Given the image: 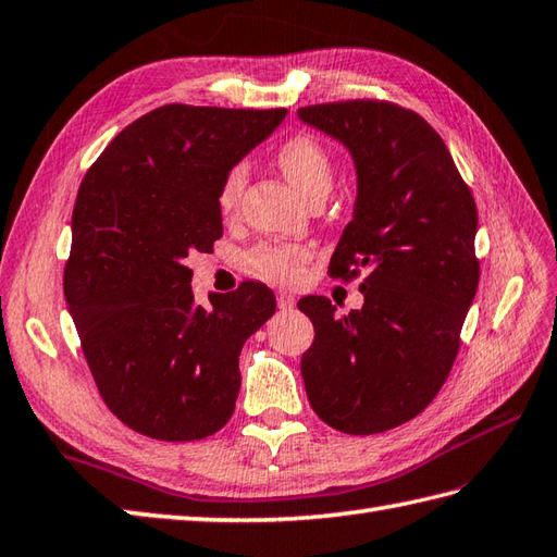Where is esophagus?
I'll return each mask as SVG.
<instances>
[{
	"label": "esophagus",
	"instance_id": "esophagus-1",
	"mask_svg": "<svg viewBox=\"0 0 557 557\" xmlns=\"http://www.w3.org/2000/svg\"><path fill=\"white\" fill-rule=\"evenodd\" d=\"M276 302H278V310H293V307H295V298L286 290L276 293Z\"/></svg>",
	"mask_w": 557,
	"mask_h": 557
}]
</instances>
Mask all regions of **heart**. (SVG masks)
Here are the masks:
<instances>
[{
	"label": "heart",
	"mask_w": 557,
	"mask_h": 557,
	"mask_svg": "<svg viewBox=\"0 0 557 557\" xmlns=\"http://www.w3.org/2000/svg\"><path fill=\"white\" fill-rule=\"evenodd\" d=\"M276 162L307 202L324 200L329 195L336 169H333L331 152L319 140L310 138V135H295V138L281 145ZM247 176H250V169H247L245 162H236L226 169L216 193L221 212L228 214L238 207L247 185ZM307 257H310V252L300 245L262 243L247 252V267L262 278L290 283L300 276V269L307 262Z\"/></svg>",
	"instance_id": "obj_1"
}]
</instances>
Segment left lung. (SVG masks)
<instances>
[{
  "instance_id": "obj_1",
  "label": "left lung",
  "mask_w": 557,
  "mask_h": 557,
  "mask_svg": "<svg viewBox=\"0 0 557 557\" xmlns=\"http://www.w3.org/2000/svg\"><path fill=\"white\" fill-rule=\"evenodd\" d=\"M298 116L352 154L355 212L329 274L364 271L362 310L336 317L321 295L298 302L314 324L307 398L343 434H381L422 412L450 374L479 286L476 205L446 143L410 109L350 100Z\"/></svg>"
}]
</instances>
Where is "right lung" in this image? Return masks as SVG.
I'll return each mask as SVG.
<instances>
[{
	"label": "right lung",
	"instance_id": "1",
	"mask_svg": "<svg viewBox=\"0 0 557 557\" xmlns=\"http://www.w3.org/2000/svg\"><path fill=\"white\" fill-rule=\"evenodd\" d=\"M286 109L164 104L133 121L85 174L71 216L64 295L102 400L157 441L224 426L243 343L276 312L264 283L195 305L190 252L221 238L219 183Z\"/></svg>",
	"mask_w": 557,
	"mask_h": 557
}]
</instances>
